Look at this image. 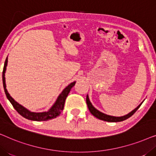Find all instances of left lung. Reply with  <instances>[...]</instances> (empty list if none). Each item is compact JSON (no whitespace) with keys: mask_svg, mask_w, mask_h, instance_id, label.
<instances>
[{"mask_svg":"<svg viewBox=\"0 0 156 156\" xmlns=\"http://www.w3.org/2000/svg\"><path fill=\"white\" fill-rule=\"evenodd\" d=\"M86 101H87V106H88V108H89V112H91V114H92L93 116H94L96 118L99 119H100V120L108 121V122H119V121H123L126 120V119H129V117H131L132 115L134 114V113H135L136 111L138 109V108H139L140 105L142 104V103L140 104L137 108H136L135 109L132 111V112L131 113H129V114L126 115V116H121V117H116V116H108V115L104 114H103V113L100 112L99 111L96 109V108L92 106V104H91L90 101H89L88 95L87 96Z\"/></svg>","mask_w":156,"mask_h":156,"instance_id":"obj_1","label":"left lung"}]
</instances>
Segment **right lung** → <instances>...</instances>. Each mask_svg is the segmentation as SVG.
Instances as JSON below:
<instances>
[{
    "label": "right lung",
    "mask_w": 156,
    "mask_h": 156,
    "mask_svg": "<svg viewBox=\"0 0 156 156\" xmlns=\"http://www.w3.org/2000/svg\"><path fill=\"white\" fill-rule=\"evenodd\" d=\"M8 64V58H6L5 64H4L3 67V88L5 93L8 99L9 100L10 103L12 104V105L15 108L17 112H18V114H20L21 116L24 117V118L29 119V120L32 121H48L50 119H55L59 116L61 114L62 111L63 110L64 106H65V99L68 96V94L69 93L71 89L74 86L75 84V82H72L69 85L66 87V88L62 91V92L61 93V94L59 96V97L57 98L56 102L53 105L52 108H50L48 112H42V113H34L30 112L28 110H27L26 108L23 107V106H21L20 104L15 101L12 98L10 97L9 94H8L7 89H6V85H5V72L6 69V66Z\"/></svg>",
    "instance_id": "obj_1"
}]
</instances>
